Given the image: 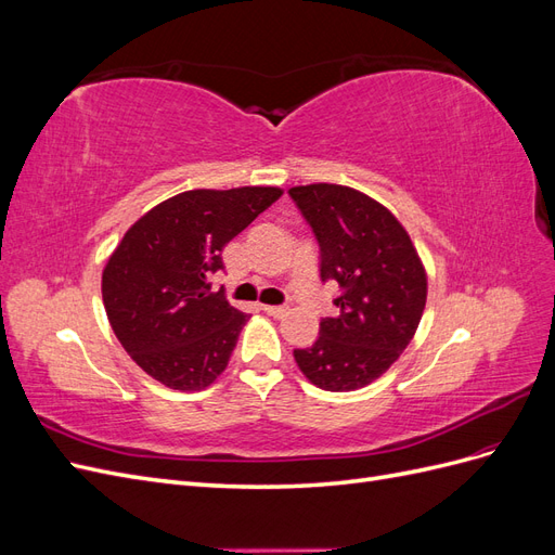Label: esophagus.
I'll return each instance as SVG.
<instances>
[{
    "label": "esophagus",
    "mask_w": 555,
    "mask_h": 555,
    "mask_svg": "<svg viewBox=\"0 0 555 555\" xmlns=\"http://www.w3.org/2000/svg\"><path fill=\"white\" fill-rule=\"evenodd\" d=\"M261 310L266 314H271V317H284V314H287V308H284V306H261Z\"/></svg>",
    "instance_id": "34e87169"
}]
</instances>
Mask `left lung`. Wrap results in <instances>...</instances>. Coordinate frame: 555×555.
Listing matches in <instances>:
<instances>
[{
    "label": "left lung",
    "instance_id": "1",
    "mask_svg": "<svg viewBox=\"0 0 555 555\" xmlns=\"http://www.w3.org/2000/svg\"><path fill=\"white\" fill-rule=\"evenodd\" d=\"M289 196L319 245V278L338 282L335 317L294 359L324 391L377 379L412 340L426 308V271L408 231L375 198L343 184H306Z\"/></svg>",
    "mask_w": 555,
    "mask_h": 555
}]
</instances>
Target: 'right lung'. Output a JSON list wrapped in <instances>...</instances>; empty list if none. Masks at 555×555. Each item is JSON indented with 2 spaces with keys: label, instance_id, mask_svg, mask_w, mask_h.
I'll return each instance as SVG.
<instances>
[{
  "label": "right lung",
  "instance_id": "1",
  "mask_svg": "<svg viewBox=\"0 0 555 555\" xmlns=\"http://www.w3.org/2000/svg\"><path fill=\"white\" fill-rule=\"evenodd\" d=\"M282 196L278 188L192 190L145 212L102 275L108 322L143 371L178 391L222 375L247 314L210 292L222 249Z\"/></svg>",
  "mask_w": 555,
  "mask_h": 555
}]
</instances>
